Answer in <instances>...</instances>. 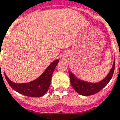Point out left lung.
<instances>
[{"label":"left lung","mask_w":120,"mask_h":120,"mask_svg":"<svg viewBox=\"0 0 120 120\" xmlns=\"http://www.w3.org/2000/svg\"><path fill=\"white\" fill-rule=\"evenodd\" d=\"M114 68H115V60L114 61V64H113L111 70L110 71L109 74L107 75V77L101 81L97 83L88 82H85L84 80L79 79L72 73L69 71L71 84L75 90L80 95H84V96L94 95L103 89L104 87L109 82L110 79L112 77L113 73L114 71Z\"/></svg>","instance_id":"1"}]
</instances>
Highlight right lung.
I'll return each mask as SVG.
<instances>
[{
	"label": "right lung",
	"mask_w": 120,
	"mask_h": 120,
	"mask_svg": "<svg viewBox=\"0 0 120 120\" xmlns=\"http://www.w3.org/2000/svg\"><path fill=\"white\" fill-rule=\"evenodd\" d=\"M58 62V60H54L48 66V68L46 69L45 71L43 73L40 77L29 82L22 84L15 83L10 80L4 73L5 77L10 86L15 91L28 97L40 98L45 95L47 92L51 84L52 75Z\"/></svg>",
	"instance_id": "1"
}]
</instances>
